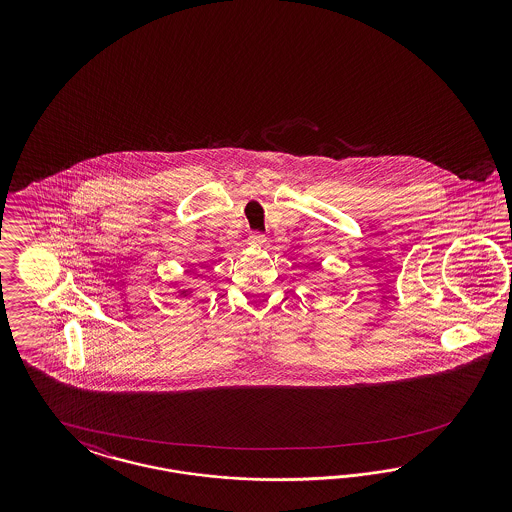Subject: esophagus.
<instances>
[{
    "instance_id": "1",
    "label": "esophagus",
    "mask_w": 512,
    "mask_h": 512,
    "mask_svg": "<svg viewBox=\"0 0 512 512\" xmlns=\"http://www.w3.org/2000/svg\"><path fill=\"white\" fill-rule=\"evenodd\" d=\"M248 242L251 246H263L264 242H266V236L263 233H251L249 234Z\"/></svg>"
}]
</instances>
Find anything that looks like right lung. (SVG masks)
<instances>
[{
	"label": "right lung",
	"mask_w": 512,
	"mask_h": 512,
	"mask_svg": "<svg viewBox=\"0 0 512 512\" xmlns=\"http://www.w3.org/2000/svg\"><path fill=\"white\" fill-rule=\"evenodd\" d=\"M182 295H187L186 291H182Z\"/></svg>",
	"instance_id": "1"
}]
</instances>
